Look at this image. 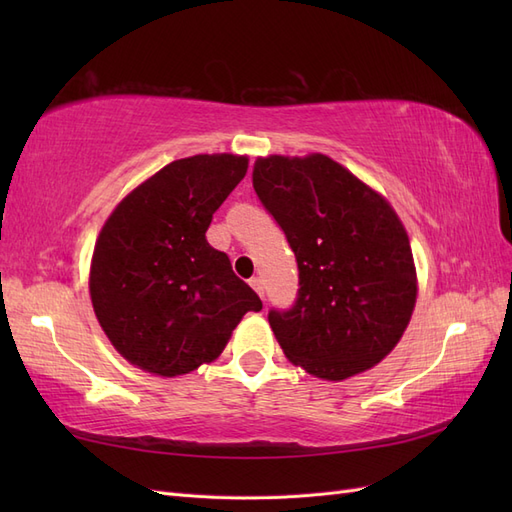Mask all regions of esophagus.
<instances>
[{
	"label": "esophagus",
	"mask_w": 512,
	"mask_h": 512,
	"mask_svg": "<svg viewBox=\"0 0 512 512\" xmlns=\"http://www.w3.org/2000/svg\"><path fill=\"white\" fill-rule=\"evenodd\" d=\"M250 286L256 290V294H258L260 299H265V286H262V280H260V277H252V280H250Z\"/></svg>",
	"instance_id": "34e87169"
}]
</instances>
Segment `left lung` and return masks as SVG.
<instances>
[{"label":"left lung","mask_w":512,"mask_h":512,"mask_svg":"<svg viewBox=\"0 0 512 512\" xmlns=\"http://www.w3.org/2000/svg\"><path fill=\"white\" fill-rule=\"evenodd\" d=\"M252 183L299 265L297 303L269 314L286 359L331 382L378 365L418 294L410 237L389 200L324 153L256 158Z\"/></svg>","instance_id":"1"}]
</instances>
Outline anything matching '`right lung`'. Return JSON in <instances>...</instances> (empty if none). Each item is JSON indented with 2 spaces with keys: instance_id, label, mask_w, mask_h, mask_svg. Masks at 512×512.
Instances as JSON below:
<instances>
[{
  "instance_id": "1",
  "label": "right lung",
  "mask_w": 512,
  "mask_h": 512,
  "mask_svg": "<svg viewBox=\"0 0 512 512\" xmlns=\"http://www.w3.org/2000/svg\"><path fill=\"white\" fill-rule=\"evenodd\" d=\"M250 158L200 153L166 164L119 200L96 239L89 294L130 365L175 378L218 359L262 301L205 232Z\"/></svg>"
}]
</instances>
